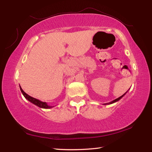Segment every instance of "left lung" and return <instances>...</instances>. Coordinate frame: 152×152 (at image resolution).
Listing matches in <instances>:
<instances>
[{"label":"left lung","instance_id":"1","mask_svg":"<svg viewBox=\"0 0 152 152\" xmlns=\"http://www.w3.org/2000/svg\"><path fill=\"white\" fill-rule=\"evenodd\" d=\"M128 92V91H126V92L124 94H122V95L121 96H120V97H118V99H115V100H114V101H111V102H108V103H105V104H113V103H114V102H116L117 101H118L120 99H121L123 96H124V95H125V94L126 93Z\"/></svg>","mask_w":152,"mask_h":152}]
</instances>
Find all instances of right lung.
<instances>
[{
  "instance_id": "1",
  "label": "right lung",
  "mask_w": 152,
  "mask_h": 152,
  "mask_svg": "<svg viewBox=\"0 0 152 152\" xmlns=\"http://www.w3.org/2000/svg\"><path fill=\"white\" fill-rule=\"evenodd\" d=\"M20 88L21 92H22L23 95H24V96L26 98V99H27L28 101H30V102L32 103V104L38 106V107L42 108H53L54 107V106H53L52 107V106L48 105L47 104V102H42L41 101H39V100H38V99H35V98H34V97H31L30 95H28V94L26 93L24 91L22 90V88H21L20 85Z\"/></svg>"
}]
</instances>
